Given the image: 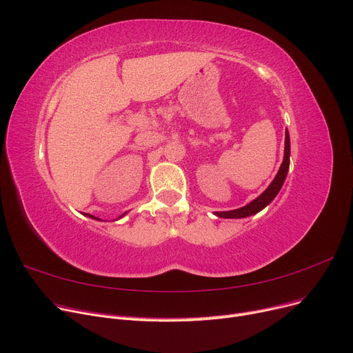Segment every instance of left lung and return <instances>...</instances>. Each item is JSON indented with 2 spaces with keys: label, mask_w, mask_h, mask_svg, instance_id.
Returning a JSON list of instances; mask_svg holds the SVG:
<instances>
[{
  "label": "left lung",
  "mask_w": 353,
  "mask_h": 353,
  "mask_svg": "<svg viewBox=\"0 0 353 353\" xmlns=\"http://www.w3.org/2000/svg\"><path fill=\"white\" fill-rule=\"evenodd\" d=\"M288 166H290V137H288V132L285 130V145H284V159L283 163L280 166L279 174L275 175L274 181L270 184V187L266 188L263 193L256 197L253 201H250L249 205H245L240 209L236 210H228V212H215V215L219 218H245L254 215V213L261 212L263 208H266L270 203L275 199V196L279 194V191L281 190L287 172H288Z\"/></svg>",
  "instance_id": "8db88e82"
}]
</instances>
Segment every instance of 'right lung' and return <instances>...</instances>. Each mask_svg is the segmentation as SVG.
Returning <instances> with one entry per match:
<instances>
[{
    "label": "right lung",
    "mask_w": 353,
    "mask_h": 353,
    "mask_svg": "<svg viewBox=\"0 0 353 353\" xmlns=\"http://www.w3.org/2000/svg\"><path fill=\"white\" fill-rule=\"evenodd\" d=\"M125 213H126V212H125ZM125 213H123V215H125ZM123 215H122V216H123ZM87 216H90V218H95V216H92V215H90V213H87ZM95 219H97V218H95Z\"/></svg>",
    "instance_id": "1"
}]
</instances>
